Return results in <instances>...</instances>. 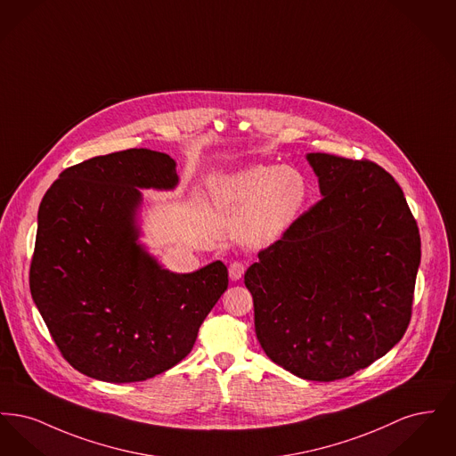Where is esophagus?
Listing matches in <instances>:
<instances>
[{"label":"esophagus","mask_w":456,"mask_h":456,"mask_svg":"<svg viewBox=\"0 0 456 456\" xmlns=\"http://www.w3.org/2000/svg\"><path fill=\"white\" fill-rule=\"evenodd\" d=\"M246 272V263L244 261H232L229 265V277L231 281H239Z\"/></svg>","instance_id":"1"}]
</instances>
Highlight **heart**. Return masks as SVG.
<instances>
[{
    "label": "heart",
    "instance_id": "heart-1",
    "mask_svg": "<svg viewBox=\"0 0 456 456\" xmlns=\"http://www.w3.org/2000/svg\"><path fill=\"white\" fill-rule=\"evenodd\" d=\"M307 181L294 167L256 164L218 179L212 195L218 205L240 214L236 234L246 244L279 238L307 200Z\"/></svg>",
    "mask_w": 456,
    "mask_h": 456
}]
</instances>
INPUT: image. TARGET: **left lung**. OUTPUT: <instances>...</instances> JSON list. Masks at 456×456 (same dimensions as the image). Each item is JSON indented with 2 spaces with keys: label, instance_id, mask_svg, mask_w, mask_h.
Segmentation results:
<instances>
[{
  "label": "left lung",
  "instance_id": "obj_1",
  "mask_svg": "<svg viewBox=\"0 0 456 456\" xmlns=\"http://www.w3.org/2000/svg\"><path fill=\"white\" fill-rule=\"evenodd\" d=\"M323 198L244 273L265 354L330 383L395 347L412 318L420 236L402 188L370 160L307 153Z\"/></svg>",
  "mask_w": 456,
  "mask_h": 456
}]
</instances>
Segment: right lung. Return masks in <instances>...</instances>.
<instances>
[{
  "mask_svg": "<svg viewBox=\"0 0 456 456\" xmlns=\"http://www.w3.org/2000/svg\"><path fill=\"white\" fill-rule=\"evenodd\" d=\"M175 184L167 153L130 149L68 167L44 195L30 292L56 347L82 374L133 383L173 368L227 290L222 261L179 275L136 242L138 188Z\"/></svg>",
  "mask_w": 456,
  "mask_h": 456,
  "instance_id": "obj_1",
  "label": "right lung"
}]
</instances>
